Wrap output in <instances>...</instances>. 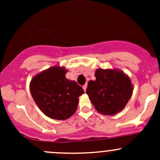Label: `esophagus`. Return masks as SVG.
Segmentation results:
<instances>
[{
    "label": "esophagus",
    "instance_id": "esophagus-1",
    "mask_svg": "<svg viewBox=\"0 0 160 160\" xmlns=\"http://www.w3.org/2000/svg\"><path fill=\"white\" fill-rule=\"evenodd\" d=\"M87 88H88V84H84V85H83V89L84 90V91H86Z\"/></svg>",
    "mask_w": 160,
    "mask_h": 160
}]
</instances>
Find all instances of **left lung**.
I'll return each instance as SVG.
<instances>
[{"mask_svg":"<svg viewBox=\"0 0 160 160\" xmlns=\"http://www.w3.org/2000/svg\"><path fill=\"white\" fill-rule=\"evenodd\" d=\"M95 80H90L86 93L96 110L114 115L123 110L132 97L133 87L129 77L118 70L95 71Z\"/></svg>","mask_w":160,"mask_h":160,"instance_id":"8db88e82","label":"left lung"}]
</instances>
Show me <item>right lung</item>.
<instances>
[{"mask_svg":"<svg viewBox=\"0 0 160 160\" xmlns=\"http://www.w3.org/2000/svg\"><path fill=\"white\" fill-rule=\"evenodd\" d=\"M65 67H52L32 78L30 91L34 101L46 116L65 120L75 113L79 97L84 93L77 82L66 78Z\"/></svg>","mask_w":160,"mask_h":160,"instance_id":"obj_1","label":"right lung"}]
</instances>
